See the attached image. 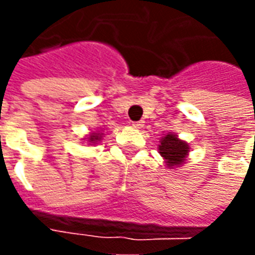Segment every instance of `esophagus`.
Masks as SVG:
<instances>
[{"mask_svg":"<svg viewBox=\"0 0 255 255\" xmlns=\"http://www.w3.org/2000/svg\"><path fill=\"white\" fill-rule=\"evenodd\" d=\"M144 122L143 120H139V122H132V127L133 128H142L143 127Z\"/></svg>","mask_w":255,"mask_h":255,"instance_id":"obj_1","label":"esophagus"}]
</instances>
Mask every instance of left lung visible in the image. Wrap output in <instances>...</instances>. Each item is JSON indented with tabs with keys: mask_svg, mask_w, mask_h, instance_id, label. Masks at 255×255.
Instances as JSON below:
<instances>
[{
	"mask_svg": "<svg viewBox=\"0 0 255 255\" xmlns=\"http://www.w3.org/2000/svg\"><path fill=\"white\" fill-rule=\"evenodd\" d=\"M160 154L166 160V165L179 166L184 162L186 155L188 154V144L177 138L173 133H168L161 139V143L158 144Z\"/></svg>",
	"mask_w": 255,
	"mask_h": 255,
	"instance_id": "obj_1",
	"label": "left lung"
}]
</instances>
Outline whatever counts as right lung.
I'll return each instance as SVG.
<instances>
[{"label": "right lung", "mask_w": 255, "mask_h": 255, "mask_svg": "<svg viewBox=\"0 0 255 255\" xmlns=\"http://www.w3.org/2000/svg\"><path fill=\"white\" fill-rule=\"evenodd\" d=\"M101 139V133H93V135H90L89 138V142H91V143H95L97 140H100Z\"/></svg>", "instance_id": "obj_1"}]
</instances>
